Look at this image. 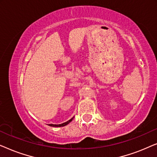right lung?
I'll list each match as a JSON object with an SVG mask.
<instances>
[{
    "label": "right lung",
    "mask_w": 157,
    "mask_h": 157,
    "mask_svg": "<svg viewBox=\"0 0 157 157\" xmlns=\"http://www.w3.org/2000/svg\"><path fill=\"white\" fill-rule=\"evenodd\" d=\"M73 119H74V117L71 118V119L70 120H68V121L65 122V123H63V124H49V126H53V127H61V126H64L67 125L68 124H69L70 122L72 121Z\"/></svg>",
    "instance_id": "right-lung-1"
}]
</instances>
